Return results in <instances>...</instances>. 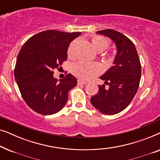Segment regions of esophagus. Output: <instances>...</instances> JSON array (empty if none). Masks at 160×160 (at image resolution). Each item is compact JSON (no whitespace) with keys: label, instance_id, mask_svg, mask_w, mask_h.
I'll return each mask as SVG.
<instances>
[{"label":"esophagus","instance_id":"1","mask_svg":"<svg viewBox=\"0 0 160 160\" xmlns=\"http://www.w3.org/2000/svg\"><path fill=\"white\" fill-rule=\"evenodd\" d=\"M77 83H78V85H83V84H87V82H85V81H83L82 79H78Z\"/></svg>","mask_w":160,"mask_h":160}]
</instances>
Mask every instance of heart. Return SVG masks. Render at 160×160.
Segmentation results:
<instances>
[{
	"label": "heart",
	"instance_id": "obj_1",
	"mask_svg": "<svg viewBox=\"0 0 160 160\" xmlns=\"http://www.w3.org/2000/svg\"><path fill=\"white\" fill-rule=\"evenodd\" d=\"M77 41H74L71 43L68 49V54L70 57L73 55V48ZM91 44L95 51L100 52L108 47V40L101 36H93L90 39ZM108 60H112V57H108ZM102 71L101 65L98 63H89L86 62H78L72 67V72L74 75L83 79H90L94 76L98 75Z\"/></svg>",
	"mask_w": 160,
	"mask_h": 160
}]
</instances>
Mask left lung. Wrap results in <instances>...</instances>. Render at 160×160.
<instances>
[{
  "mask_svg": "<svg viewBox=\"0 0 160 160\" xmlns=\"http://www.w3.org/2000/svg\"><path fill=\"white\" fill-rule=\"evenodd\" d=\"M108 37L115 43L117 54L113 66L100 76L108 84L98 85V94L91 98L92 106L100 112L113 115L129 106L138 89L141 76V65L137 50L132 41L121 32L106 29L97 32Z\"/></svg>",
  "mask_w": 160,
  "mask_h": 160,
  "instance_id": "obj_1",
  "label": "left lung"
}]
</instances>
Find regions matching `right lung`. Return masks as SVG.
<instances>
[{"label":"right lung","mask_w":160,"mask_h":160,"mask_svg":"<svg viewBox=\"0 0 160 160\" xmlns=\"http://www.w3.org/2000/svg\"><path fill=\"white\" fill-rule=\"evenodd\" d=\"M81 34L45 30L30 38L21 48L15 80L24 100L36 112L52 115L66 104L68 92L77 85V79L68 73L59 81L52 71L67 60L70 43Z\"/></svg>","instance_id":"right-lung-1"}]
</instances>
